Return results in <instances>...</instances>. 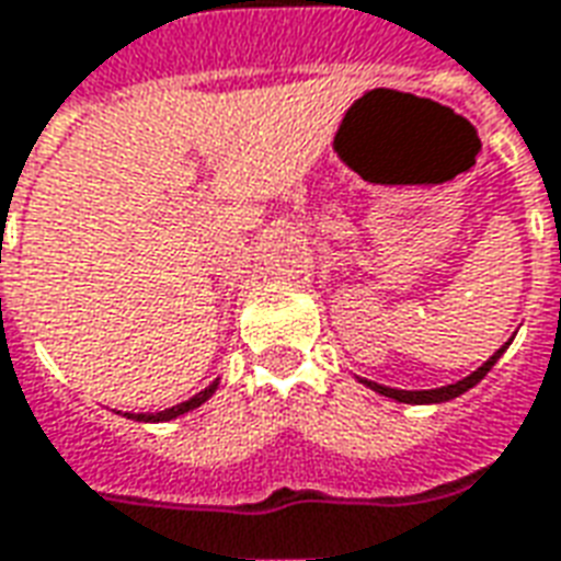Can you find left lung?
Returning <instances> with one entry per match:
<instances>
[{"label": "left lung", "instance_id": "left-lung-1", "mask_svg": "<svg viewBox=\"0 0 561 561\" xmlns=\"http://www.w3.org/2000/svg\"><path fill=\"white\" fill-rule=\"evenodd\" d=\"M507 344H511V341H507ZM507 344L492 353L490 359L480 365L478 371H471L468 377L456 380V383H447V387H438V389H392V387H383V383H375V380H363V383L368 389L380 392V396H387V399H396V401H404V404H440V401H450V399H456V396H462V392H468V389L474 387V383H480L483 377L490 375V368L499 363V356L507 351Z\"/></svg>", "mask_w": 561, "mask_h": 561}]
</instances>
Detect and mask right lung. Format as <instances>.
I'll return each mask as SVG.
<instances>
[{
    "instance_id": "right-lung-1",
    "label": "right lung",
    "mask_w": 561,
    "mask_h": 561,
    "mask_svg": "<svg viewBox=\"0 0 561 561\" xmlns=\"http://www.w3.org/2000/svg\"><path fill=\"white\" fill-rule=\"evenodd\" d=\"M214 389H217V380L210 383L208 389H202V392H196L193 399L181 401V404H174V408H165V411H160V414H133V420H141V423H162V420H174V416L181 414H190L193 408H198V404H205V401L214 396Z\"/></svg>"
}]
</instances>
